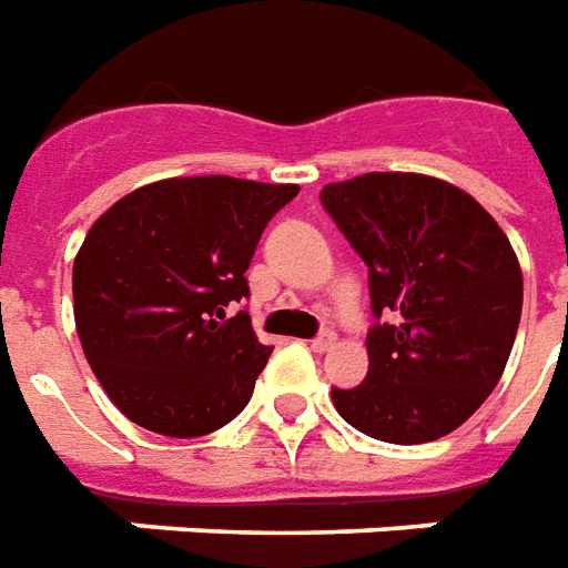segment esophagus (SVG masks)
Here are the masks:
<instances>
[{"mask_svg":"<svg viewBox=\"0 0 568 568\" xmlns=\"http://www.w3.org/2000/svg\"><path fill=\"white\" fill-rule=\"evenodd\" d=\"M308 345H312L314 354H326V351H333L335 347V333H321L317 338H312Z\"/></svg>","mask_w":568,"mask_h":568,"instance_id":"34e87169","label":"esophagus"}]
</instances>
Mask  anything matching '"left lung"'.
<instances>
[{
    "label": "left lung",
    "instance_id": "1",
    "mask_svg": "<svg viewBox=\"0 0 568 568\" xmlns=\"http://www.w3.org/2000/svg\"><path fill=\"white\" fill-rule=\"evenodd\" d=\"M369 266V372L333 390L347 424L390 445L454 433L499 384L515 345L524 275L508 235L466 190L417 172H369L321 190Z\"/></svg>",
    "mask_w": 568,
    "mask_h": 568
}]
</instances>
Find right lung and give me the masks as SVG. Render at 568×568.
I'll use <instances>...</instances> for the list:
<instances>
[{
  "instance_id": "right-lung-1",
  "label": "right lung",
  "mask_w": 568,
  "mask_h": 568,
  "mask_svg": "<svg viewBox=\"0 0 568 568\" xmlns=\"http://www.w3.org/2000/svg\"><path fill=\"white\" fill-rule=\"evenodd\" d=\"M296 193L230 175L163 178L90 226L72 266L74 326L132 424L196 438L242 415L272 347L226 308L247 296L256 242Z\"/></svg>"
}]
</instances>
